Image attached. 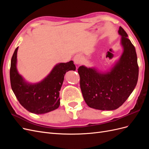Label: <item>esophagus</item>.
<instances>
[{
    "label": "esophagus",
    "mask_w": 149,
    "mask_h": 149,
    "mask_svg": "<svg viewBox=\"0 0 149 149\" xmlns=\"http://www.w3.org/2000/svg\"><path fill=\"white\" fill-rule=\"evenodd\" d=\"M83 59L82 57L80 55H76L74 57V62L77 65H79L82 62Z\"/></svg>",
    "instance_id": "esophagus-1"
}]
</instances>
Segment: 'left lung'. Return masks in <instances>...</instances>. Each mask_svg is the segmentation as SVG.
<instances>
[{
    "instance_id": "left-lung-1",
    "label": "left lung",
    "mask_w": 149,
    "mask_h": 149,
    "mask_svg": "<svg viewBox=\"0 0 149 149\" xmlns=\"http://www.w3.org/2000/svg\"><path fill=\"white\" fill-rule=\"evenodd\" d=\"M124 52L112 70L106 73L94 68L79 66L80 88L87 105L93 109L111 111L118 109L136 88L139 76L137 57L133 44L120 26Z\"/></svg>"
}]
</instances>
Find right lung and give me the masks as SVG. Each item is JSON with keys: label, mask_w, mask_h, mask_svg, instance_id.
<instances>
[{"label": "right lung", "mask_w": 149, "mask_h": 149, "mask_svg": "<svg viewBox=\"0 0 149 149\" xmlns=\"http://www.w3.org/2000/svg\"><path fill=\"white\" fill-rule=\"evenodd\" d=\"M18 47L13 53L10 69L12 89L20 104L31 113L42 114L55 110L60 104V91L64 76L76 70L73 61L56 65L47 77L35 84L25 82L16 68Z\"/></svg>", "instance_id": "obj_1"}]
</instances>
